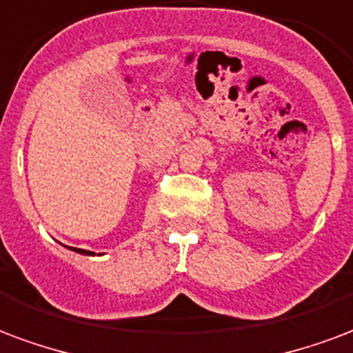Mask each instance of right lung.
Listing matches in <instances>:
<instances>
[{
	"instance_id": "obj_1",
	"label": "right lung",
	"mask_w": 353,
	"mask_h": 353,
	"mask_svg": "<svg viewBox=\"0 0 353 353\" xmlns=\"http://www.w3.org/2000/svg\"><path fill=\"white\" fill-rule=\"evenodd\" d=\"M72 250H77V252H80V254H93V252H90V250H82V249H74V247H72Z\"/></svg>"
}]
</instances>
